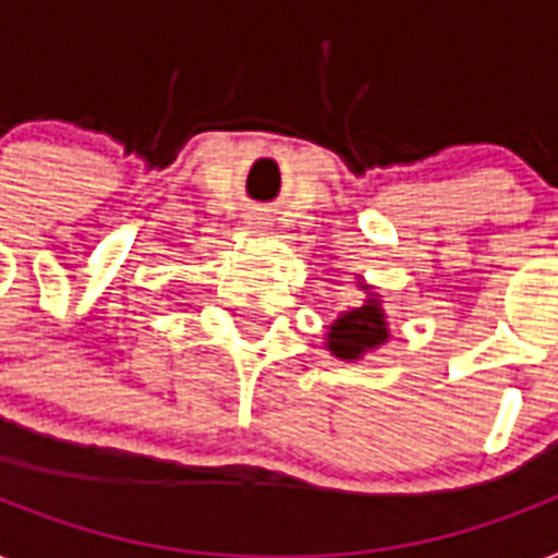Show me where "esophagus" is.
<instances>
[{
	"label": "esophagus",
	"instance_id": "esophagus-1",
	"mask_svg": "<svg viewBox=\"0 0 558 558\" xmlns=\"http://www.w3.org/2000/svg\"><path fill=\"white\" fill-rule=\"evenodd\" d=\"M248 223H264V217H248Z\"/></svg>",
	"mask_w": 558,
	"mask_h": 558
}]
</instances>
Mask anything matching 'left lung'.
I'll use <instances>...</instances> for the list:
<instances>
[{
  "instance_id": "obj_1",
  "label": "left lung",
  "mask_w": 558,
  "mask_h": 558,
  "mask_svg": "<svg viewBox=\"0 0 558 558\" xmlns=\"http://www.w3.org/2000/svg\"><path fill=\"white\" fill-rule=\"evenodd\" d=\"M384 341H387V324H384L381 306H378V301H366V306L343 312L341 318L329 326L326 347L332 350V355L355 361L366 350H375Z\"/></svg>"
}]
</instances>
